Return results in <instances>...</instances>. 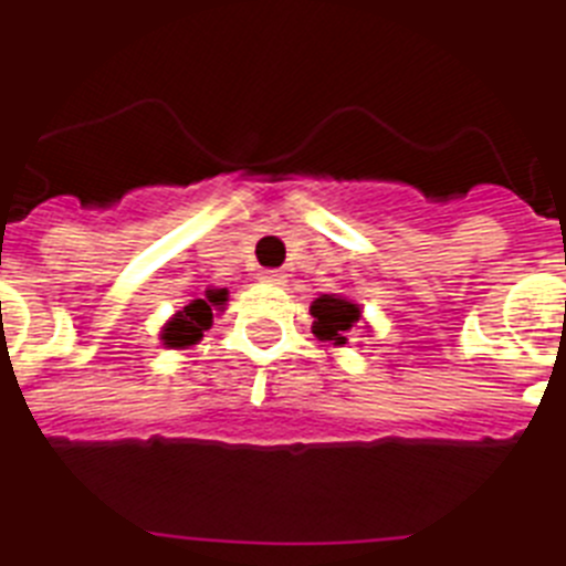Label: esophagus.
Masks as SVG:
<instances>
[{
  "instance_id": "1",
  "label": "esophagus",
  "mask_w": 566,
  "mask_h": 566,
  "mask_svg": "<svg viewBox=\"0 0 566 566\" xmlns=\"http://www.w3.org/2000/svg\"><path fill=\"white\" fill-rule=\"evenodd\" d=\"M260 280L262 283H271V286H283V283H286V274H283V271H262Z\"/></svg>"
}]
</instances>
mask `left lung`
<instances>
[{
    "instance_id": "8db88e82",
    "label": "left lung",
    "mask_w": 566,
    "mask_h": 566,
    "mask_svg": "<svg viewBox=\"0 0 566 566\" xmlns=\"http://www.w3.org/2000/svg\"><path fill=\"white\" fill-rule=\"evenodd\" d=\"M310 315H313V333L322 343H331L336 348H343L348 343V336L354 331L369 333V324L363 318V306L354 304L348 295H318L310 304Z\"/></svg>"
}]
</instances>
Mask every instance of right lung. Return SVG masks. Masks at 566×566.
<instances>
[{
	"label": "right lung",
	"mask_w": 566,
	"mask_h": 566,
	"mask_svg": "<svg viewBox=\"0 0 566 566\" xmlns=\"http://www.w3.org/2000/svg\"><path fill=\"white\" fill-rule=\"evenodd\" d=\"M223 306H227V289L209 286L203 297H191L186 306H179L177 313L165 322L159 333L161 345L174 348V352L197 345L203 339V331L212 327V315L223 313Z\"/></svg>",
	"instance_id": "add662e5"
}]
</instances>
